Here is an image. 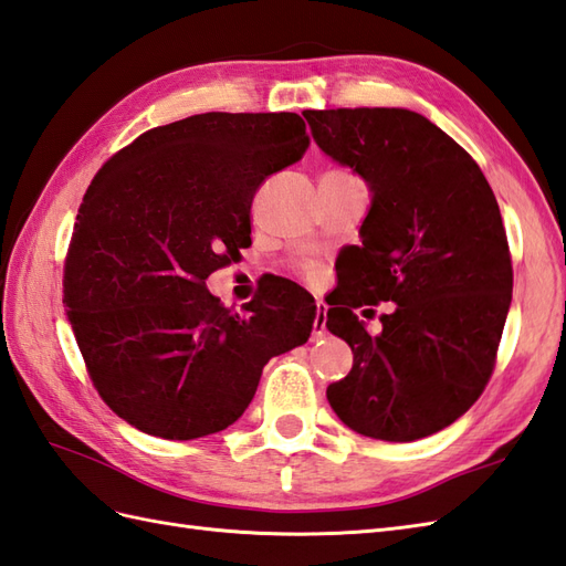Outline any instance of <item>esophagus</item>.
<instances>
[{
  "mask_svg": "<svg viewBox=\"0 0 566 566\" xmlns=\"http://www.w3.org/2000/svg\"><path fill=\"white\" fill-rule=\"evenodd\" d=\"M325 321H327V306L323 301L315 304V321H313V339H318L325 335Z\"/></svg>",
  "mask_w": 566,
  "mask_h": 566,
  "instance_id": "34e87169",
  "label": "esophagus"
}]
</instances>
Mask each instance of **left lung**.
Segmentation results:
<instances>
[{
    "label": "left lung",
    "instance_id": "8db88e82",
    "mask_svg": "<svg viewBox=\"0 0 566 566\" xmlns=\"http://www.w3.org/2000/svg\"><path fill=\"white\" fill-rule=\"evenodd\" d=\"M318 149L371 192L327 331L354 352L327 402L361 437L417 441L453 424L494 369L511 306L496 197L470 154L407 108L306 111ZM392 300L378 336L354 307Z\"/></svg>",
    "mask_w": 566,
    "mask_h": 566
}]
</instances>
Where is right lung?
<instances>
[{"mask_svg": "<svg viewBox=\"0 0 566 566\" xmlns=\"http://www.w3.org/2000/svg\"><path fill=\"white\" fill-rule=\"evenodd\" d=\"M308 149L296 113H202L154 127L105 164L78 207L64 298L98 396L149 437L231 427L262 366L308 343L315 304L274 284L243 313L205 280L251 243V202Z\"/></svg>", "mask_w": 566, "mask_h": 566, "instance_id": "1", "label": "right lung"}]
</instances>
